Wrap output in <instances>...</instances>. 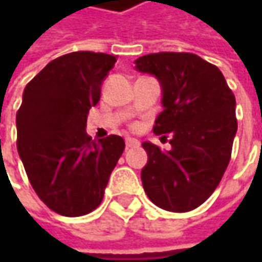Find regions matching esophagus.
<instances>
[{
  "mask_svg": "<svg viewBox=\"0 0 262 262\" xmlns=\"http://www.w3.org/2000/svg\"><path fill=\"white\" fill-rule=\"evenodd\" d=\"M126 147H127V148L139 147V141L135 139V138H126Z\"/></svg>",
  "mask_w": 262,
  "mask_h": 262,
  "instance_id": "obj_1",
  "label": "esophagus"
}]
</instances>
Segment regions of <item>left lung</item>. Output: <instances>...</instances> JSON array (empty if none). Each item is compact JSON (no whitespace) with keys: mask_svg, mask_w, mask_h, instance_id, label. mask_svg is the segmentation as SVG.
Masks as SVG:
<instances>
[{"mask_svg":"<svg viewBox=\"0 0 262 262\" xmlns=\"http://www.w3.org/2000/svg\"><path fill=\"white\" fill-rule=\"evenodd\" d=\"M135 70L155 76L162 112L153 133L170 150L142 142L148 161L141 181L148 199L171 212L200 206L219 186L236 133L235 97L222 71L191 53H158L135 60Z\"/></svg>","mask_w":262,"mask_h":262,"instance_id":"left-lung-1","label":"left lung"}]
</instances>
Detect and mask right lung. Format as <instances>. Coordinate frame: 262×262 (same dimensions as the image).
Listing matches in <instances>:
<instances>
[{
    "label": "right lung",
    "instance_id": "right-lung-1",
    "mask_svg": "<svg viewBox=\"0 0 262 262\" xmlns=\"http://www.w3.org/2000/svg\"><path fill=\"white\" fill-rule=\"evenodd\" d=\"M115 62L104 53H70L51 60L24 89L18 153L39 199L60 215L94 211L124 151L121 136L95 142L86 133L89 109Z\"/></svg>",
    "mask_w": 262,
    "mask_h": 262
}]
</instances>
